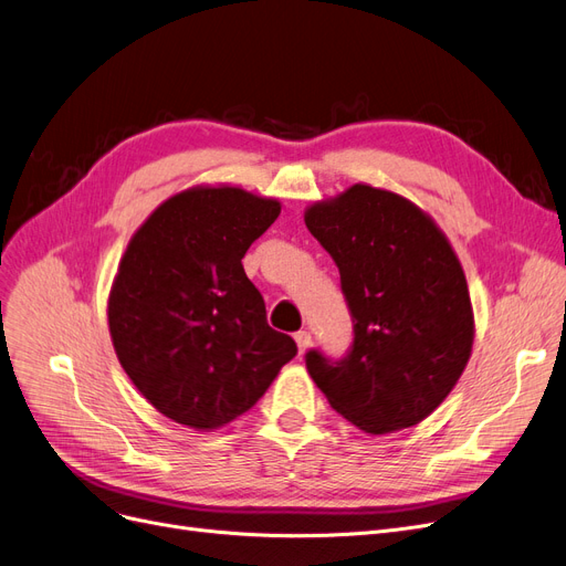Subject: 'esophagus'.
Here are the masks:
<instances>
[{"label":"esophagus","mask_w":566,"mask_h":566,"mask_svg":"<svg viewBox=\"0 0 566 566\" xmlns=\"http://www.w3.org/2000/svg\"><path fill=\"white\" fill-rule=\"evenodd\" d=\"M295 342H297L300 353H306V350H308V346H311V334H308L306 329H302V332H297V334H295Z\"/></svg>","instance_id":"34e87169"}]
</instances>
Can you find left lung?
Listing matches in <instances>:
<instances>
[{"instance_id": "left-lung-1", "label": "left lung", "mask_w": 566, "mask_h": 566, "mask_svg": "<svg viewBox=\"0 0 566 566\" xmlns=\"http://www.w3.org/2000/svg\"><path fill=\"white\" fill-rule=\"evenodd\" d=\"M304 222L336 262L355 321L346 359L306 355L315 386L367 434L422 422L458 386L476 334L455 248L411 199L367 184L313 201Z\"/></svg>"}]
</instances>
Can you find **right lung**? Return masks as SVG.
<instances>
[{"label": "right lung", "instance_id": "1", "mask_svg": "<svg viewBox=\"0 0 566 566\" xmlns=\"http://www.w3.org/2000/svg\"><path fill=\"white\" fill-rule=\"evenodd\" d=\"M281 213L276 197L241 186H192L165 199L132 234L106 315L129 380L195 432L230 424L297 355L266 325L243 255Z\"/></svg>", "mask_w": 566, "mask_h": 566}]
</instances>
